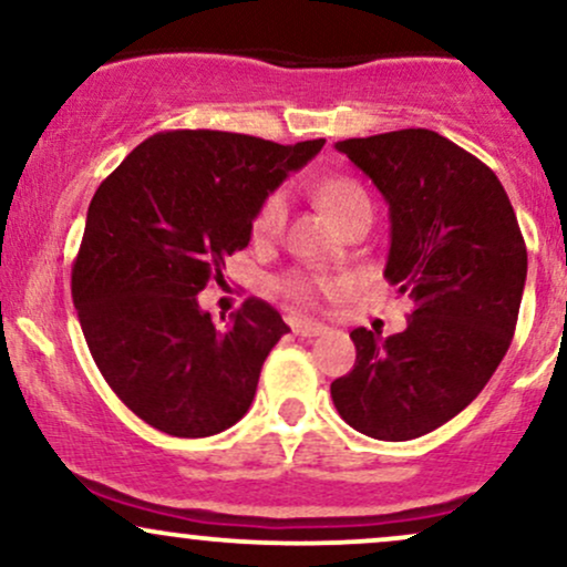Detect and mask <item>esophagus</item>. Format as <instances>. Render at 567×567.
I'll return each mask as SVG.
<instances>
[{
	"instance_id": "obj_1",
	"label": "esophagus",
	"mask_w": 567,
	"mask_h": 567,
	"mask_svg": "<svg viewBox=\"0 0 567 567\" xmlns=\"http://www.w3.org/2000/svg\"><path fill=\"white\" fill-rule=\"evenodd\" d=\"M290 330L296 336L301 338H315V336H322L328 333V328H324L322 322H315V320H301V317H290Z\"/></svg>"
}]
</instances>
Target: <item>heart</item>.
<instances>
[{
	"mask_svg": "<svg viewBox=\"0 0 567 567\" xmlns=\"http://www.w3.org/2000/svg\"><path fill=\"white\" fill-rule=\"evenodd\" d=\"M317 197H320L330 216H333L341 226H347L349 220L362 216V213H373L365 188L351 178H328L324 184H320V188H317ZM285 220H288V194H285L282 188H277V192H271L269 197L261 202V207H258L256 218H252V234H256V237H277V234L285 229ZM328 285L333 282L298 271V275L285 277L282 282H279V288L288 292L290 298H296V301L311 303L317 298V292L328 288Z\"/></svg>",
	"mask_w": 567,
	"mask_h": 567,
	"instance_id": "b5f03b06",
	"label": "heart"
}]
</instances>
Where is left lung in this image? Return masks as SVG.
<instances>
[{
    "label": "left lung",
    "instance_id": "8db88e82",
    "mask_svg": "<svg viewBox=\"0 0 567 567\" xmlns=\"http://www.w3.org/2000/svg\"><path fill=\"white\" fill-rule=\"evenodd\" d=\"M336 148L389 205L383 277L410 303L408 328L351 330L354 368L330 383L341 419L402 442L447 424L485 389L509 349L528 250L491 167L434 130L410 127Z\"/></svg>",
    "mask_w": 567,
    "mask_h": 567
}]
</instances>
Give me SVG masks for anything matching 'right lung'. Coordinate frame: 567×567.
Returning a JSON list of instances; mask_svg holds the SVG:
<instances>
[{
    "instance_id": "right-lung-1",
    "label": "right lung",
    "mask_w": 567,
    "mask_h": 567,
    "mask_svg": "<svg viewBox=\"0 0 567 567\" xmlns=\"http://www.w3.org/2000/svg\"><path fill=\"white\" fill-rule=\"evenodd\" d=\"M322 146L171 130L97 186L71 296L97 370L148 426L210 437L247 413L264 360L290 328L261 298L216 328L197 296L250 243L261 202Z\"/></svg>"
}]
</instances>
